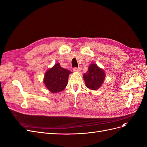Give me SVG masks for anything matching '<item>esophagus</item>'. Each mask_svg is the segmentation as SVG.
I'll return each mask as SVG.
<instances>
[{"mask_svg":"<svg viewBox=\"0 0 147 147\" xmlns=\"http://www.w3.org/2000/svg\"><path fill=\"white\" fill-rule=\"evenodd\" d=\"M73 70L74 72H79L80 71V68L79 67H74V68H73Z\"/></svg>","mask_w":147,"mask_h":147,"instance_id":"obj_1","label":"esophagus"}]
</instances>
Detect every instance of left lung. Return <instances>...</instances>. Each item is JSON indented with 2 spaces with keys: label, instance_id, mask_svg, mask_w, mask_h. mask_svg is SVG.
Returning <instances> with one entry per match:
<instances>
[{
  "label": "left lung",
  "instance_id": "obj_1",
  "mask_svg": "<svg viewBox=\"0 0 147 147\" xmlns=\"http://www.w3.org/2000/svg\"><path fill=\"white\" fill-rule=\"evenodd\" d=\"M104 70L92 63L90 65L87 72L84 73V79L86 86L92 90H95L100 87L105 79Z\"/></svg>",
  "mask_w": 147,
  "mask_h": 147
}]
</instances>
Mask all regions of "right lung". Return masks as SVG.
<instances>
[{"label":"right lung","instance_id":"1","mask_svg":"<svg viewBox=\"0 0 147 147\" xmlns=\"http://www.w3.org/2000/svg\"><path fill=\"white\" fill-rule=\"evenodd\" d=\"M71 73L68 69L62 68L59 63H56L46 72L44 84L51 93H58L66 87L68 76Z\"/></svg>","mask_w":147,"mask_h":147}]
</instances>
